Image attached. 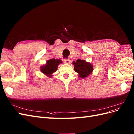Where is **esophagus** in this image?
Masks as SVG:
<instances>
[{"instance_id": "obj_1", "label": "esophagus", "mask_w": 134, "mask_h": 134, "mask_svg": "<svg viewBox=\"0 0 134 134\" xmlns=\"http://www.w3.org/2000/svg\"><path fill=\"white\" fill-rule=\"evenodd\" d=\"M64 63L65 64H69L70 63V60L69 59H65L64 60Z\"/></svg>"}]
</instances>
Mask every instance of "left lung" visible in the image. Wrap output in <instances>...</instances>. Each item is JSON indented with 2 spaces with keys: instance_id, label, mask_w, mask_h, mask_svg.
I'll return each mask as SVG.
<instances>
[{
  "instance_id": "obj_1",
  "label": "left lung",
  "mask_w": 134,
  "mask_h": 134,
  "mask_svg": "<svg viewBox=\"0 0 134 134\" xmlns=\"http://www.w3.org/2000/svg\"><path fill=\"white\" fill-rule=\"evenodd\" d=\"M72 64L74 65L75 71L78 74L81 78H86L92 73L93 65L86 60L78 59L76 62H72Z\"/></svg>"
}]
</instances>
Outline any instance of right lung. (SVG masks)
<instances>
[{
	"label": "right lung",
	"instance_id": "obj_1",
	"mask_svg": "<svg viewBox=\"0 0 134 134\" xmlns=\"http://www.w3.org/2000/svg\"><path fill=\"white\" fill-rule=\"evenodd\" d=\"M63 62L60 59H52L46 62V64L43 65L40 68V70L46 76L51 78L52 74L58 69V65L62 64Z\"/></svg>",
	"mask_w": 134,
	"mask_h": 134
}]
</instances>
